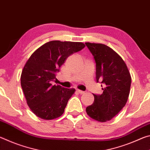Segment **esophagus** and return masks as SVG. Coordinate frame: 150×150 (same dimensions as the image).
Segmentation results:
<instances>
[{
  "label": "esophagus",
  "mask_w": 150,
  "mask_h": 150,
  "mask_svg": "<svg viewBox=\"0 0 150 150\" xmlns=\"http://www.w3.org/2000/svg\"><path fill=\"white\" fill-rule=\"evenodd\" d=\"M77 92L79 93V94H84L85 92V91H81V90H79V89H77Z\"/></svg>",
  "instance_id": "esophagus-1"
}]
</instances>
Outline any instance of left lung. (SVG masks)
<instances>
[{
	"instance_id": "1",
	"label": "left lung",
	"mask_w": 150,
	"mask_h": 150,
	"mask_svg": "<svg viewBox=\"0 0 150 150\" xmlns=\"http://www.w3.org/2000/svg\"><path fill=\"white\" fill-rule=\"evenodd\" d=\"M85 44L95 60L96 81L101 80L105 85L103 94L93 95L94 103L86 108V112L93 120L105 122L115 117L126 104L131 75L122 58L112 48L102 44Z\"/></svg>"
}]
</instances>
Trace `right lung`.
<instances>
[{"label":"right lung","mask_w":150,"mask_h":150,"mask_svg":"<svg viewBox=\"0 0 150 150\" xmlns=\"http://www.w3.org/2000/svg\"><path fill=\"white\" fill-rule=\"evenodd\" d=\"M85 47L82 42H47L31 55L22 71L20 81L28 105L35 115L44 120L62 116L75 88L52 85L55 73L65 59Z\"/></svg>","instance_id":"right-lung-1"}]
</instances>
